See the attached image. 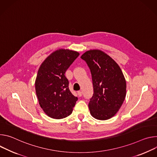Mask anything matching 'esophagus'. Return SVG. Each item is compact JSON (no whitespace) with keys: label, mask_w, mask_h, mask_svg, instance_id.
<instances>
[{"label":"esophagus","mask_w":157,"mask_h":157,"mask_svg":"<svg viewBox=\"0 0 157 157\" xmlns=\"http://www.w3.org/2000/svg\"><path fill=\"white\" fill-rule=\"evenodd\" d=\"M77 94H78V95L79 97H81V96L82 95V92L81 91H78V92H77Z\"/></svg>","instance_id":"esophagus-1"}]
</instances>
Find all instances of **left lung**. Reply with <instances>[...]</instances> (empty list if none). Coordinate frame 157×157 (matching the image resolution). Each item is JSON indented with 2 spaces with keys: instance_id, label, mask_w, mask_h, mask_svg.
I'll return each instance as SVG.
<instances>
[{
  "instance_id": "8db88e82",
  "label": "left lung",
  "mask_w": 157,
  "mask_h": 157,
  "mask_svg": "<svg viewBox=\"0 0 157 157\" xmlns=\"http://www.w3.org/2000/svg\"><path fill=\"white\" fill-rule=\"evenodd\" d=\"M90 69L94 94L89 103L91 115L100 120L113 117L126 96L127 84L117 63L105 52L93 49L81 56Z\"/></svg>"
}]
</instances>
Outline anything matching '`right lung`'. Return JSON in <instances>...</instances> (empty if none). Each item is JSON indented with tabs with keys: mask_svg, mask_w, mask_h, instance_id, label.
<instances>
[{
	"mask_svg": "<svg viewBox=\"0 0 157 157\" xmlns=\"http://www.w3.org/2000/svg\"><path fill=\"white\" fill-rule=\"evenodd\" d=\"M79 54L77 51L59 48L39 68L35 82L36 95L40 107L50 118L62 119L72 113L78 98L70 91L65 73Z\"/></svg>",
	"mask_w": 157,
	"mask_h": 157,
	"instance_id": "add662e5",
	"label": "right lung"
}]
</instances>
